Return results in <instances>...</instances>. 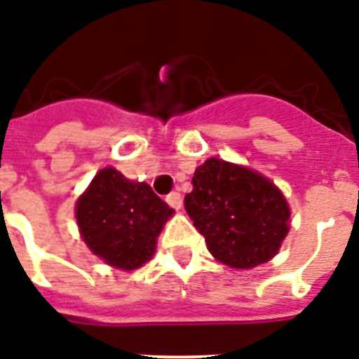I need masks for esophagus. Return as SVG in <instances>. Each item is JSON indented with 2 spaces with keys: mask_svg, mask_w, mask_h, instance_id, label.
Returning a JSON list of instances; mask_svg holds the SVG:
<instances>
[{
  "mask_svg": "<svg viewBox=\"0 0 359 359\" xmlns=\"http://www.w3.org/2000/svg\"><path fill=\"white\" fill-rule=\"evenodd\" d=\"M165 203L170 204L171 208H175V210H180V208H182V195H180L179 191H171V194L165 197Z\"/></svg>",
  "mask_w": 359,
  "mask_h": 359,
  "instance_id": "obj_1",
  "label": "esophagus"
}]
</instances>
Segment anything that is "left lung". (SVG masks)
Returning <instances> with one entry per match:
<instances>
[{"label": "left lung", "mask_w": 359, "mask_h": 359, "mask_svg": "<svg viewBox=\"0 0 359 359\" xmlns=\"http://www.w3.org/2000/svg\"><path fill=\"white\" fill-rule=\"evenodd\" d=\"M191 182L184 208L217 261L248 270L279 252L290 230V208L266 177L222 158H208Z\"/></svg>", "instance_id": "obj_1"}]
</instances>
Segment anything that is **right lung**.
<instances>
[{
  "label": "right lung",
  "instance_id": "1",
  "mask_svg": "<svg viewBox=\"0 0 359 359\" xmlns=\"http://www.w3.org/2000/svg\"><path fill=\"white\" fill-rule=\"evenodd\" d=\"M173 208L146 182L126 179L114 168L95 175L76 203V222L93 254L120 270H135L155 254L156 237Z\"/></svg>",
  "mask_w": 359,
  "mask_h": 359
}]
</instances>
